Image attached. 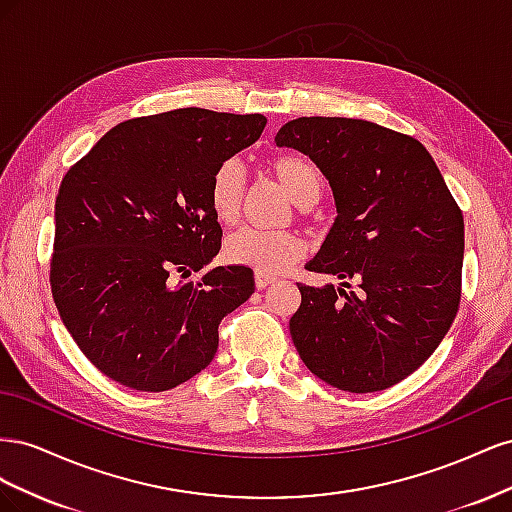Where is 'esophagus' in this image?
<instances>
[{
    "instance_id": "obj_1",
    "label": "esophagus",
    "mask_w": 512,
    "mask_h": 512,
    "mask_svg": "<svg viewBox=\"0 0 512 512\" xmlns=\"http://www.w3.org/2000/svg\"><path fill=\"white\" fill-rule=\"evenodd\" d=\"M254 277H256V288H258V290H265V288H269L271 284H275V277H273V275L256 271Z\"/></svg>"
}]
</instances>
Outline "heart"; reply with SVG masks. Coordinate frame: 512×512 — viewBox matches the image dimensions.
Here are the masks:
<instances>
[{
    "label": "heart",
    "instance_id": "heart-1",
    "mask_svg": "<svg viewBox=\"0 0 512 512\" xmlns=\"http://www.w3.org/2000/svg\"><path fill=\"white\" fill-rule=\"evenodd\" d=\"M269 173L286 196L301 209L314 207L322 192L324 179L318 166L303 156H280L269 164ZM245 192L243 166L226 160L215 170L209 183V205L220 224H235L241 215ZM303 254V241L294 232H267L243 228L224 241V256L232 265L260 273H280Z\"/></svg>",
    "mask_w": 512,
    "mask_h": 512
}]
</instances>
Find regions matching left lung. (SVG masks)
Masks as SVG:
<instances>
[{
	"label": "left lung",
	"instance_id": "8db88e82",
	"mask_svg": "<svg viewBox=\"0 0 512 512\" xmlns=\"http://www.w3.org/2000/svg\"><path fill=\"white\" fill-rule=\"evenodd\" d=\"M275 143L309 156L337 209L305 269L342 284H299L292 342L339 391L389 389L429 359L457 316L463 215L412 136L365 119L299 117Z\"/></svg>",
	"mask_w": 512,
	"mask_h": 512
}]
</instances>
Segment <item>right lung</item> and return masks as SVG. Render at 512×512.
<instances>
[{
  "label": "right lung",
  "instance_id": "add662e5",
  "mask_svg": "<svg viewBox=\"0 0 512 512\" xmlns=\"http://www.w3.org/2000/svg\"><path fill=\"white\" fill-rule=\"evenodd\" d=\"M265 115L177 108L108 130L61 181L51 290L68 333L104 376L175 389L218 352L226 314L252 297L247 267L188 277L220 252L215 170L254 145Z\"/></svg>",
  "mask_w": 512,
  "mask_h": 512
}]
</instances>
